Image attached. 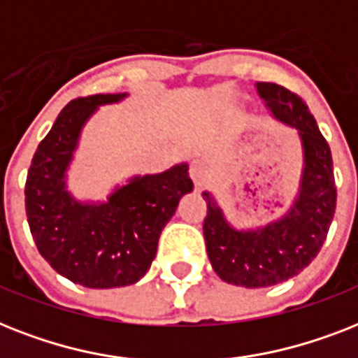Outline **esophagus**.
I'll return each mask as SVG.
<instances>
[{
    "label": "esophagus",
    "instance_id": "esophagus-1",
    "mask_svg": "<svg viewBox=\"0 0 358 358\" xmlns=\"http://www.w3.org/2000/svg\"><path fill=\"white\" fill-rule=\"evenodd\" d=\"M208 173V168L205 162H192V166H190V177H192V181L196 182V185H201L203 181H205V177H207Z\"/></svg>",
    "mask_w": 358,
    "mask_h": 358
}]
</instances>
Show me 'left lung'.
Masks as SVG:
<instances>
[{
  "label": "left lung",
  "mask_w": 358,
  "mask_h": 358,
  "mask_svg": "<svg viewBox=\"0 0 358 358\" xmlns=\"http://www.w3.org/2000/svg\"><path fill=\"white\" fill-rule=\"evenodd\" d=\"M257 90L277 120L299 131L305 168L292 210L257 231L231 227L216 199L203 192V236L213 270L222 281L245 288L273 287L305 270L322 250L336 208L331 148L307 103L277 83H257Z\"/></svg>",
  "instance_id": "1"
}]
</instances>
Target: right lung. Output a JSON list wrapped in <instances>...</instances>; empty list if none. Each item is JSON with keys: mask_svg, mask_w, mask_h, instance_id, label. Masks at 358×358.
<instances>
[{"mask_svg": "<svg viewBox=\"0 0 358 358\" xmlns=\"http://www.w3.org/2000/svg\"><path fill=\"white\" fill-rule=\"evenodd\" d=\"M96 94L71 99L34 151L25 181V214L40 255L55 271L87 288L133 285L157 255L164 225L192 192L188 166L134 177L107 203L81 205L64 190V171L79 131L98 105L122 99Z\"/></svg>", "mask_w": 358, "mask_h": 358, "instance_id": "obj_1", "label": "right lung"}]
</instances>
